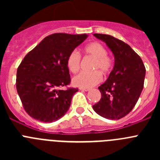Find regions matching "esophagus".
<instances>
[{
  "instance_id": "1",
  "label": "esophagus",
  "mask_w": 160,
  "mask_h": 160,
  "mask_svg": "<svg viewBox=\"0 0 160 160\" xmlns=\"http://www.w3.org/2000/svg\"><path fill=\"white\" fill-rule=\"evenodd\" d=\"M79 89L81 90H83V91H89L90 90V88H82V87H80Z\"/></svg>"
}]
</instances>
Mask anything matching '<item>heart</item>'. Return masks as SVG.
<instances>
[{"label":"heart","mask_w":160,"mask_h":160,"mask_svg":"<svg viewBox=\"0 0 160 160\" xmlns=\"http://www.w3.org/2000/svg\"><path fill=\"white\" fill-rule=\"evenodd\" d=\"M83 51L88 56L94 58L91 69L93 71H82L73 78L72 82L74 86L82 88H90L102 79V73L107 74L112 69V61L109 57L107 49L102 44L94 42L88 44L83 48ZM82 57L78 50H72L66 58V66L69 71L76 73L81 65Z\"/></svg>","instance_id":"1"}]
</instances>
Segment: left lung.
<instances>
[{
    "label": "left lung",
    "instance_id": "1",
    "mask_svg": "<svg viewBox=\"0 0 160 160\" xmlns=\"http://www.w3.org/2000/svg\"><path fill=\"white\" fill-rule=\"evenodd\" d=\"M114 56V66L108 78L98 89L101 99L93 106L100 116L119 119L135 107L143 88L146 69L141 58L129 45L111 35L94 33Z\"/></svg>",
    "mask_w": 160,
    "mask_h": 160
}]
</instances>
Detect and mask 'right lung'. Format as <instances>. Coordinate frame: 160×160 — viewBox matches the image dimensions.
Listing matches in <instances>:
<instances>
[{
  "instance_id": "add662e5",
  "label": "right lung",
  "mask_w": 160,
  "mask_h": 160,
  "mask_svg": "<svg viewBox=\"0 0 160 160\" xmlns=\"http://www.w3.org/2000/svg\"><path fill=\"white\" fill-rule=\"evenodd\" d=\"M87 37V34L53 33L46 37L25 55L18 68L16 87L29 116L44 122H52L69 110L72 97L78 89L62 90L71 80L66 58Z\"/></svg>"
}]
</instances>
